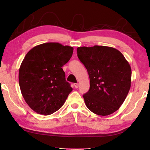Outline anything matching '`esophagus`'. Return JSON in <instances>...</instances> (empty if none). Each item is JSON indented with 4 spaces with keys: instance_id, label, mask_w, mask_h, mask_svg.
<instances>
[{
    "instance_id": "obj_1",
    "label": "esophagus",
    "mask_w": 150,
    "mask_h": 150,
    "mask_svg": "<svg viewBox=\"0 0 150 150\" xmlns=\"http://www.w3.org/2000/svg\"><path fill=\"white\" fill-rule=\"evenodd\" d=\"M74 87L76 88H77L79 87V84H78V83H75V84H74Z\"/></svg>"
}]
</instances>
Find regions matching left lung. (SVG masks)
<instances>
[{"label": "left lung", "mask_w": 150, "mask_h": 150, "mask_svg": "<svg viewBox=\"0 0 150 150\" xmlns=\"http://www.w3.org/2000/svg\"><path fill=\"white\" fill-rule=\"evenodd\" d=\"M79 59L90 79V88L83 95L87 107L97 115L118 110L131 86L132 71L122 54L115 48L94 45L77 49Z\"/></svg>", "instance_id": "obj_1"}]
</instances>
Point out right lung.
Returning a JSON list of instances; mask_svg holds the SVG:
<instances>
[{"label": "right lung", "mask_w": 150, "mask_h": 150, "mask_svg": "<svg viewBox=\"0 0 150 150\" xmlns=\"http://www.w3.org/2000/svg\"><path fill=\"white\" fill-rule=\"evenodd\" d=\"M73 52V47L49 42L27 53L19 69V85L26 103L36 113L52 115L62 107L72 91L62 67Z\"/></svg>", "instance_id": "obj_1"}]
</instances>
